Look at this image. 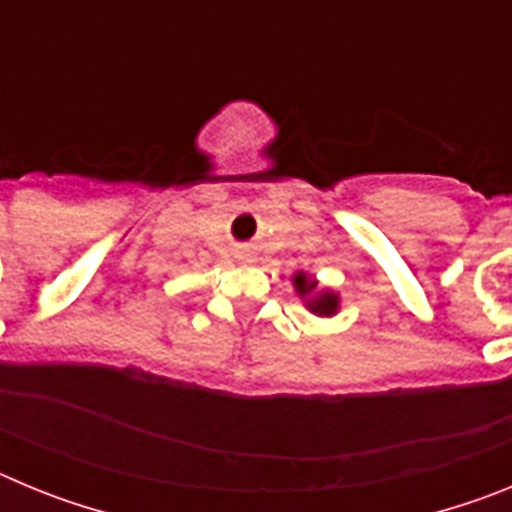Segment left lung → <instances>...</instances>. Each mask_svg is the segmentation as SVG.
<instances>
[{
  "mask_svg": "<svg viewBox=\"0 0 512 512\" xmlns=\"http://www.w3.org/2000/svg\"><path fill=\"white\" fill-rule=\"evenodd\" d=\"M295 287H297V292L305 297L307 292H312V289H315V284L307 282L305 274H295ZM307 307H310L315 315H333V312L338 310V297L330 295V292H323V295H318L315 300L307 302Z\"/></svg>",
  "mask_w": 512,
  "mask_h": 512,
  "instance_id": "1",
  "label": "left lung"
}]
</instances>
